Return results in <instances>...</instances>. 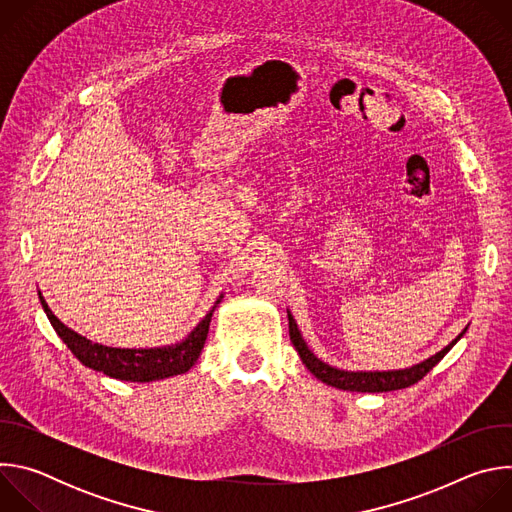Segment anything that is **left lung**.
I'll return each instance as SVG.
<instances>
[{"mask_svg":"<svg viewBox=\"0 0 512 512\" xmlns=\"http://www.w3.org/2000/svg\"><path fill=\"white\" fill-rule=\"evenodd\" d=\"M287 322H289V338L291 344L296 346L302 362L306 364V369L322 383L342 389V391H356V393H387V391H397V389H405L415 385L417 381H421L437 362H440L452 348L454 344L466 334L468 326L448 344L444 346L440 352L431 354L429 358L411 364V367L405 369H393V371H344L338 367H332V364L324 362L322 358H318L310 346L306 344V340L302 338V332L291 316V312L287 310Z\"/></svg>","mask_w":512,"mask_h":512,"instance_id":"1","label":"left lung"}]
</instances>
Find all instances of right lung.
I'll use <instances>...</instances> for the list:
<instances>
[{
    "instance_id": "add662e5",
    "label": "right lung",
    "mask_w": 512,
    "mask_h": 512,
    "mask_svg": "<svg viewBox=\"0 0 512 512\" xmlns=\"http://www.w3.org/2000/svg\"><path fill=\"white\" fill-rule=\"evenodd\" d=\"M38 298L60 340L85 364V367L119 381L152 383V381L184 375L194 367L204 348L212 314L216 306L225 298V294L218 296L210 312L196 324V328L186 338H182L176 344L154 346V348H113V346L93 342L72 328H68L66 324H62L52 314L40 291H38Z\"/></svg>"
}]
</instances>
